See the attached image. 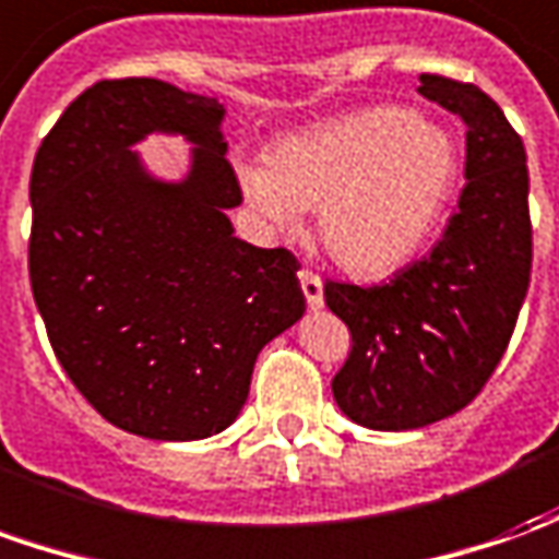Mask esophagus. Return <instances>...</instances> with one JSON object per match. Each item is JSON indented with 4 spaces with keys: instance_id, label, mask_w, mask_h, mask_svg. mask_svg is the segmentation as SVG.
Here are the masks:
<instances>
[{
    "instance_id": "34e87169",
    "label": "esophagus",
    "mask_w": 559,
    "mask_h": 559,
    "mask_svg": "<svg viewBox=\"0 0 559 559\" xmlns=\"http://www.w3.org/2000/svg\"><path fill=\"white\" fill-rule=\"evenodd\" d=\"M299 284H302L309 309H321L324 306V281H321V275L311 272V269H299Z\"/></svg>"
}]
</instances>
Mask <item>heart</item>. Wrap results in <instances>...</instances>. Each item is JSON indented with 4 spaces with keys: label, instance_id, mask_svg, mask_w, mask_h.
<instances>
[{
    "label": "heart",
    "instance_id": "1",
    "mask_svg": "<svg viewBox=\"0 0 559 559\" xmlns=\"http://www.w3.org/2000/svg\"><path fill=\"white\" fill-rule=\"evenodd\" d=\"M462 158L453 136L404 106H373L281 140L241 186L272 229L318 211V241L352 275H389L435 235Z\"/></svg>",
    "mask_w": 559,
    "mask_h": 559
}]
</instances>
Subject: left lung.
<instances>
[{
  "instance_id": "1",
  "label": "left lung",
  "mask_w": 559,
  "mask_h": 559,
  "mask_svg": "<svg viewBox=\"0 0 559 559\" xmlns=\"http://www.w3.org/2000/svg\"><path fill=\"white\" fill-rule=\"evenodd\" d=\"M419 82L423 97L468 128L453 216L431 253L389 284H324L330 311L352 333L333 397L376 431L423 428L468 407L511 343L533 272L523 140L477 85L438 72Z\"/></svg>"
}]
</instances>
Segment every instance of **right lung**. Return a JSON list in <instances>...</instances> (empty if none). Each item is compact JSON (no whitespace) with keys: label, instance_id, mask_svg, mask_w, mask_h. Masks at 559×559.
Here are the masks:
<instances>
[{"label":"right lung","instance_id":"right-lung-1","mask_svg":"<svg viewBox=\"0 0 559 559\" xmlns=\"http://www.w3.org/2000/svg\"><path fill=\"white\" fill-rule=\"evenodd\" d=\"M219 119L216 100L168 82L104 79L63 109L29 174V287L48 343L91 407L140 438L229 428L260 348L306 311L294 253L231 235L241 186ZM150 130L200 146L180 187L127 152Z\"/></svg>","mask_w":559,"mask_h":559}]
</instances>
